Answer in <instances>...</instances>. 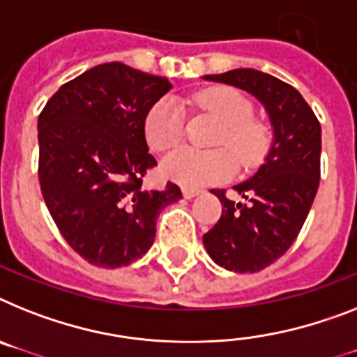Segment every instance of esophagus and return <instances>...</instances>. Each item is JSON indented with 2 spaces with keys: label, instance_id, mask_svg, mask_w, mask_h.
Masks as SVG:
<instances>
[{
  "label": "esophagus",
  "instance_id": "1",
  "mask_svg": "<svg viewBox=\"0 0 357 357\" xmlns=\"http://www.w3.org/2000/svg\"><path fill=\"white\" fill-rule=\"evenodd\" d=\"M199 192H202V190H197V188H188V187L181 188V194H183L185 199H192V197H196Z\"/></svg>",
  "mask_w": 357,
  "mask_h": 357
}]
</instances>
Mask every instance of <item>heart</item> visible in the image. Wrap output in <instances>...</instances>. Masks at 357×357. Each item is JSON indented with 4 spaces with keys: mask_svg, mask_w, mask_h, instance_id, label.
Segmentation results:
<instances>
[{
    "mask_svg": "<svg viewBox=\"0 0 357 357\" xmlns=\"http://www.w3.org/2000/svg\"><path fill=\"white\" fill-rule=\"evenodd\" d=\"M192 103L211 110L225 123L214 145L223 149L196 151L178 149L161 163L165 178L185 187H205L221 183L234 176L239 161L241 169L250 170L265 160L272 143L268 125L254 118V103L234 89H208L197 92ZM145 139L152 151L165 152L178 146L185 136L183 110L170 98L155 101L143 121Z\"/></svg>",
    "mask_w": 357,
    "mask_h": 357,
    "instance_id": "obj_1",
    "label": "heart"
}]
</instances>
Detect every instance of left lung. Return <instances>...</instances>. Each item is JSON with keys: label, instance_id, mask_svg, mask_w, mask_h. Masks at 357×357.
Masks as SVG:
<instances>
[{"label": "left lung", "instance_id": "left-lung-1", "mask_svg": "<svg viewBox=\"0 0 357 357\" xmlns=\"http://www.w3.org/2000/svg\"><path fill=\"white\" fill-rule=\"evenodd\" d=\"M250 92L268 112L274 142L252 178L236 185L245 203L214 188L223 212L205 236L206 252L232 272H259L278 261L298 238L319 187L321 125L303 96L289 83L254 70L205 76Z\"/></svg>", "mask_w": 357, "mask_h": 357}]
</instances>
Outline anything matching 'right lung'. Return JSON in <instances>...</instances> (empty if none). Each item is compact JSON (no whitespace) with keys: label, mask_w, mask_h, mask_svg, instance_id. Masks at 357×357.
<instances>
[{"label":"right lung","mask_w":357,"mask_h":357,"mask_svg":"<svg viewBox=\"0 0 357 357\" xmlns=\"http://www.w3.org/2000/svg\"><path fill=\"white\" fill-rule=\"evenodd\" d=\"M167 77L112 61L59 86L38 119L41 194L74 252L103 268L127 266L152 247L155 221L181 190L143 188L155 167L143 121L170 91Z\"/></svg>","instance_id":"add662e5"}]
</instances>
